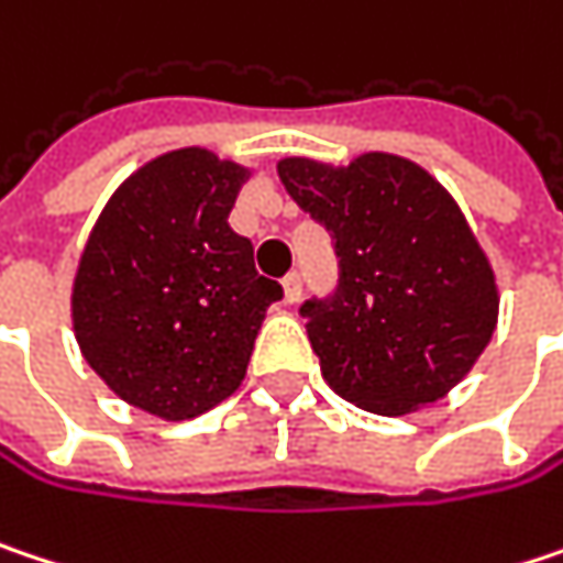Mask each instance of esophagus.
I'll list each match as a JSON object with an SVG mask.
<instances>
[{
	"label": "esophagus",
	"mask_w": 563,
	"mask_h": 563,
	"mask_svg": "<svg viewBox=\"0 0 563 563\" xmlns=\"http://www.w3.org/2000/svg\"><path fill=\"white\" fill-rule=\"evenodd\" d=\"M299 296H302V277L292 271V274H286V277H283V299L292 306V302H299Z\"/></svg>",
	"instance_id": "esophagus-1"
}]
</instances>
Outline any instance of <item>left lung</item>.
<instances>
[{
    "instance_id": "1",
    "label": "left lung",
    "mask_w": 563,
    "mask_h": 563,
    "mask_svg": "<svg viewBox=\"0 0 563 563\" xmlns=\"http://www.w3.org/2000/svg\"><path fill=\"white\" fill-rule=\"evenodd\" d=\"M286 192L332 231L341 280L299 312L322 377L377 416H406L461 384L496 332L499 292L461 206L419 164L371 151L347 167L277 164Z\"/></svg>"
}]
</instances>
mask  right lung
Listing matches in <instances>:
<instances>
[{
  "mask_svg": "<svg viewBox=\"0 0 563 563\" xmlns=\"http://www.w3.org/2000/svg\"><path fill=\"white\" fill-rule=\"evenodd\" d=\"M247 177L206 147L167 151L112 192L79 254V351L115 396L157 419H196L229 399L283 296L229 225Z\"/></svg>",
  "mask_w": 563,
  "mask_h": 563,
  "instance_id": "right-lung-1",
  "label": "right lung"
}]
</instances>
